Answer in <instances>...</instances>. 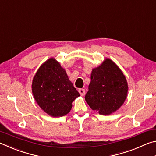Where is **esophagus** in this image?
Listing matches in <instances>:
<instances>
[{
    "instance_id": "1",
    "label": "esophagus",
    "mask_w": 156,
    "mask_h": 156,
    "mask_svg": "<svg viewBox=\"0 0 156 156\" xmlns=\"http://www.w3.org/2000/svg\"><path fill=\"white\" fill-rule=\"evenodd\" d=\"M78 92H79V94H80V96H84V94H85V90H84V89H79Z\"/></svg>"
}]
</instances>
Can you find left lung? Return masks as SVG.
Returning a JSON list of instances; mask_svg holds the SVG:
<instances>
[{"label": "left lung", "mask_w": 156, "mask_h": 156, "mask_svg": "<svg viewBox=\"0 0 156 156\" xmlns=\"http://www.w3.org/2000/svg\"><path fill=\"white\" fill-rule=\"evenodd\" d=\"M128 84L125 75L109 58L92 69L85 100L94 111L102 115L115 112L126 98Z\"/></svg>", "instance_id": "obj_1"}]
</instances>
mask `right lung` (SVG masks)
<instances>
[{
  "mask_svg": "<svg viewBox=\"0 0 156 156\" xmlns=\"http://www.w3.org/2000/svg\"><path fill=\"white\" fill-rule=\"evenodd\" d=\"M31 88L37 104L52 117L67 115L72 109L73 100L80 96L65 70L54 58L39 67Z\"/></svg>",
  "mask_w": 156,
  "mask_h": 156,
  "instance_id": "1",
  "label": "right lung"
}]
</instances>
